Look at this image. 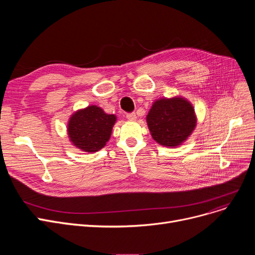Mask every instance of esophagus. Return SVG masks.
<instances>
[{"label": "esophagus", "mask_w": 255, "mask_h": 255, "mask_svg": "<svg viewBox=\"0 0 255 255\" xmlns=\"http://www.w3.org/2000/svg\"><path fill=\"white\" fill-rule=\"evenodd\" d=\"M126 118H127L128 120H130V121H135V120L137 119V117H136V114H135V113H130V114H127V115H126Z\"/></svg>", "instance_id": "1"}]
</instances>
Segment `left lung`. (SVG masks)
I'll use <instances>...</instances> for the list:
<instances>
[{"instance_id":"1","label":"left lung","mask_w":255,"mask_h":255,"mask_svg":"<svg viewBox=\"0 0 255 255\" xmlns=\"http://www.w3.org/2000/svg\"><path fill=\"white\" fill-rule=\"evenodd\" d=\"M196 123L194 107L183 96L155 100L146 115V125L153 139L166 148L182 145L195 130Z\"/></svg>"}]
</instances>
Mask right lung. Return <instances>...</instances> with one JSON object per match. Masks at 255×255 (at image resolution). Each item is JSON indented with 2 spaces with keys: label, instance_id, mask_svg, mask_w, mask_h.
<instances>
[{
  "label": "right lung",
  "instance_id": "1",
  "mask_svg": "<svg viewBox=\"0 0 255 255\" xmlns=\"http://www.w3.org/2000/svg\"><path fill=\"white\" fill-rule=\"evenodd\" d=\"M117 116L106 114L97 105L75 111L67 123V134L72 145L86 153H96L110 140Z\"/></svg>",
  "mask_w": 255,
  "mask_h": 255
}]
</instances>
